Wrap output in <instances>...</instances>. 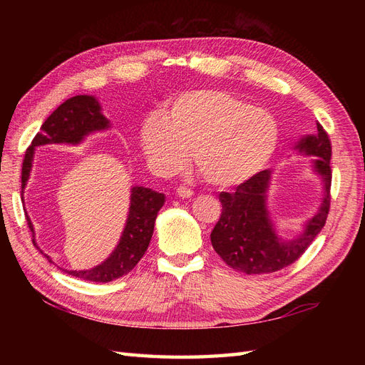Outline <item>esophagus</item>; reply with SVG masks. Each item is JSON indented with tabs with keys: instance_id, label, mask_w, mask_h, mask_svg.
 <instances>
[{
	"instance_id": "obj_1",
	"label": "esophagus",
	"mask_w": 365,
	"mask_h": 365,
	"mask_svg": "<svg viewBox=\"0 0 365 365\" xmlns=\"http://www.w3.org/2000/svg\"><path fill=\"white\" fill-rule=\"evenodd\" d=\"M176 195L184 200V197H190L193 195V192L190 189H187V187H184V185H180L178 189H176Z\"/></svg>"
}]
</instances>
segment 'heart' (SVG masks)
I'll list each match as a JSON object with an SVG mask.
<instances>
[{"instance_id":"b5f03b06","label":"heart","mask_w":365,"mask_h":365,"mask_svg":"<svg viewBox=\"0 0 365 365\" xmlns=\"http://www.w3.org/2000/svg\"><path fill=\"white\" fill-rule=\"evenodd\" d=\"M277 143L279 128L269 113L215 88L178 94L161 120L149 117L141 128V146L153 169H182L192 152L197 173L217 189L256 175Z\"/></svg>"}]
</instances>
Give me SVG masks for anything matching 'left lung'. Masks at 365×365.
Returning <instances> with one entry per match:
<instances>
[{"label":"left lung","mask_w":365,"mask_h":365,"mask_svg":"<svg viewBox=\"0 0 365 365\" xmlns=\"http://www.w3.org/2000/svg\"><path fill=\"white\" fill-rule=\"evenodd\" d=\"M307 155H315L314 168L323 176L324 200L318 213L309 220L304 233L289 242H282L274 233L268 217L267 189L269 170H262L239 184L236 192H220L222 213L215 225L212 245L230 268L245 274H268L289 267L300 259L324 227L330 210L332 184V145L324 128L317 123V134L303 138L297 146Z\"/></svg>","instance_id":"obj_1"}]
</instances>
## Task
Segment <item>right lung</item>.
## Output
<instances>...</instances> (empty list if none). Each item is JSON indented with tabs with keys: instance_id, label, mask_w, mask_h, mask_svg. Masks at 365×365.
<instances>
[{
	"instance_id": "right-lung-1",
	"label": "right lung",
	"mask_w": 365,
	"mask_h": 365,
	"mask_svg": "<svg viewBox=\"0 0 365 365\" xmlns=\"http://www.w3.org/2000/svg\"><path fill=\"white\" fill-rule=\"evenodd\" d=\"M105 128H108V120L101 114V106H98V102L94 97L76 96L68 98V101H65L56 111L43 121L41 130L35 135V138L31 140V145L26 150L23 170H21V193H23L30 176L35 146L50 145V143L77 145V143H81L83 137L90 134V132L101 130ZM163 204V193L145 189V187H134L130 195L128 222L115 251L108 257V260H105L102 264H98V267L93 269H65V272H68L73 277L96 283L113 282L130 272L135 268V264L140 262V259L145 256V252L149 247V242L152 239L157 215ZM26 219L27 225L31 231L33 245L36 247L35 233H33V224L27 215ZM43 256H46V254H43ZM46 257L50 260L48 256Z\"/></svg>"
}]
</instances>
